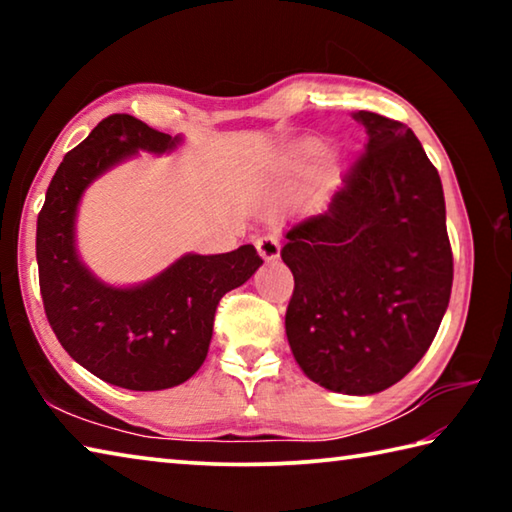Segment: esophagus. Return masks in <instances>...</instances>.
Masks as SVG:
<instances>
[{
	"mask_svg": "<svg viewBox=\"0 0 512 512\" xmlns=\"http://www.w3.org/2000/svg\"><path fill=\"white\" fill-rule=\"evenodd\" d=\"M255 246H257V253L262 255L266 262H271V259L280 257V239L277 235H262L255 239Z\"/></svg>",
	"mask_w": 512,
	"mask_h": 512,
	"instance_id": "1",
	"label": "esophagus"
}]
</instances>
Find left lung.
<instances>
[{"label":"left lung","instance_id":"1","mask_svg":"<svg viewBox=\"0 0 512 512\" xmlns=\"http://www.w3.org/2000/svg\"><path fill=\"white\" fill-rule=\"evenodd\" d=\"M354 119L368 144L327 210L293 223L287 339L302 372L334 393L372 395L400 381L436 336L454 257L438 169L402 121Z\"/></svg>","mask_w":512,"mask_h":512}]
</instances>
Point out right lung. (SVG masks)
I'll return each instance as SVG.
<instances>
[{"label": "right lung", "instance_id": "add662e5", "mask_svg": "<svg viewBox=\"0 0 512 512\" xmlns=\"http://www.w3.org/2000/svg\"><path fill=\"white\" fill-rule=\"evenodd\" d=\"M178 142L133 115L106 117L60 162L38 214L40 293L56 339L92 375L128 391H162L192 377L210 350L219 300L264 262L250 244L185 255L131 289L108 287L81 264L74 219L85 187L140 149L164 153Z\"/></svg>", "mask_w": 512, "mask_h": 512}]
</instances>
